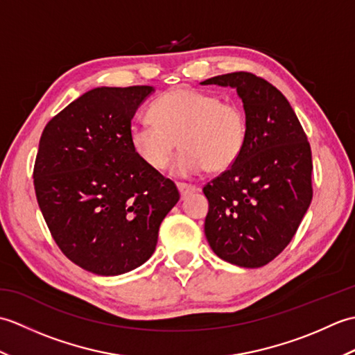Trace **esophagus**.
I'll use <instances>...</instances> for the list:
<instances>
[{
	"label": "esophagus",
	"mask_w": 355,
	"mask_h": 355,
	"mask_svg": "<svg viewBox=\"0 0 355 355\" xmlns=\"http://www.w3.org/2000/svg\"><path fill=\"white\" fill-rule=\"evenodd\" d=\"M178 191H180V195H182V198L184 200L186 197H189L191 193H195L198 189L195 186H191V184H186V183H178L177 184Z\"/></svg>",
	"instance_id": "1"
}]
</instances>
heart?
<instances>
[{
    "label": "heart",
    "instance_id": "1",
    "mask_svg": "<svg viewBox=\"0 0 355 355\" xmlns=\"http://www.w3.org/2000/svg\"><path fill=\"white\" fill-rule=\"evenodd\" d=\"M153 122H135L130 141L149 168L162 171L173 150L183 148L171 172L197 175L206 168L223 172L236 163L247 141V116L236 103L197 89L180 88L163 94L150 107Z\"/></svg>",
    "mask_w": 355,
    "mask_h": 355
}]
</instances>
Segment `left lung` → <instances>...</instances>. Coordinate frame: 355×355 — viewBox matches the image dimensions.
Masks as SVG:
<instances>
[{"mask_svg": "<svg viewBox=\"0 0 355 355\" xmlns=\"http://www.w3.org/2000/svg\"><path fill=\"white\" fill-rule=\"evenodd\" d=\"M201 85L235 88L248 128L236 163L202 189L207 243L223 261L258 268L290 244L310 207V143L288 101L266 79L236 71Z\"/></svg>", "mask_w": 355, "mask_h": 355, "instance_id": "8db88e82", "label": "left lung"}]
</instances>
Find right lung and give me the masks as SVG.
Listing matches in <instances>:
<instances>
[{
    "label": "right lung",
    "mask_w": 355,
    "mask_h": 355,
    "mask_svg": "<svg viewBox=\"0 0 355 355\" xmlns=\"http://www.w3.org/2000/svg\"><path fill=\"white\" fill-rule=\"evenodd\" d=\"M154 87H99L45 125L33 178L53 239L76 266L117 276L153 256L177 186L134 153L131 120Z\"/></svg>",
    "instance_id": "add662e5"
}]
</instances>
